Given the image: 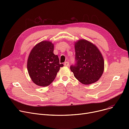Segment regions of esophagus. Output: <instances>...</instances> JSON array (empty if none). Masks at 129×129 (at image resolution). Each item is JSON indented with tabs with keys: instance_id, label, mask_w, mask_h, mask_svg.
Listing matches in <instances>:
<instances>
[{
	"instance_id": "esophagus-1",
	"label": "esophagus",
	"mask_w": 129,
	"mask_h": 129,
	"mask_svg": "<svg viewBox=\"0 0 129 129\" xmlns=\"http://www.w3.org/2000/svg\"><path fill=\"white\" fill-rule=\"evenodd\" d=\"M64 66H69V63L68 62H66L64 63Z\"/></svg>"
}]
</instances>
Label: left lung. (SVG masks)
<instances>
[{
  "label": "left lung",
  "mask_w": 129,
  "mask_h": 129,
  "mask_svg": "<svg viewBox=\"0 0 129 129\" xmlns=\"http://www.w3.org/2000/svg\"><path fill=\"white\" fill-rule=\"evenodd\" d=\"M75 50L76 63L70 67L74 76L84 85L96 82L104 71L102 54L95 45L84 39L75 43Z\"/></svg>",
  "instance_id": "1"
}]
</instances>
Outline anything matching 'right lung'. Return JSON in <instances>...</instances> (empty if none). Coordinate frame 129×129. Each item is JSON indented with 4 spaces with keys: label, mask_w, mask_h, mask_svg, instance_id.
Returning a JSON list of instances; mask_svg holds the SVG:
<instances>
[{
    "label": "right lung",
    "mask_w": 129,
    "mask_h": 129,
    "mask_svg": "<svg viewBox=\"0 0 129 129\" xmlns=\"http://www.w3.org/2000/svg\"><path fill=\"white\" fill-rule=\"evenodd\" d=\"M54 44L49 41L37 44L31 50L27 61V69L32 82L46 87L55 79L60 67L58 57L53 53Z\"/></svg>",
    "instance_id": "obj_1"
}]
</instances>
